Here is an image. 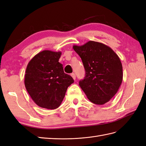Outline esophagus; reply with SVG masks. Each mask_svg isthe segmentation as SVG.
<instances>
[{
  "instance_id": "obj_1",
  "label": "esophagus",
  "mask_w": 146,
  "mask_h": 146,
  "mask_svg": "<svg viewBox=\"0 0 146 146\" xmlns=\"http://www.w3.org/2000/svg\"><path fill=\"white\" fill-rule=\"evenodd\" d=\"M71 76H72V77L73 78L74 80L76 79V75H75V74H74V73H71Z\"/></svg>"
}]
</instances>
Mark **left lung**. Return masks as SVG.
<instances>
[{
  "label": "left lung",
  "instance_id": "1",
  "mask_svg": "<svg viewBox=\"0 0 146 146\" xmlns=\"http://www.w3.org/2000/svg\"><path fill=\"white\" fill-rule=\"evenodd\" d=\"M83 62L86 74L79 85L90 101L98 105L109 102L123 80V67L118 55L107 45L88 41L73 46Z\"/></svg>",
  "mask_w": 146,
  "mask_h": 146
}]
</instances>
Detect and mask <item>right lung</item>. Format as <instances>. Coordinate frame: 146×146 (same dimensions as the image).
<instances>
[{
  "instance_id": "add662e5",
  "label": "right lung",
  "mask_w": 146,
  "mask_h": 146,
  "mask_svg": "<svg viewBox=\"0 0 146 146\" xmlns=\"http://www.w3.org/2000/svg\"><path fill=\"white\" fill-rule=\"evenodd\" d=\"M61 52L43 50L29 62L25 75V88L36 104L47 109L58 108L67 88L74 83L58 62Z\"/></svg>"
}]
</instances>
